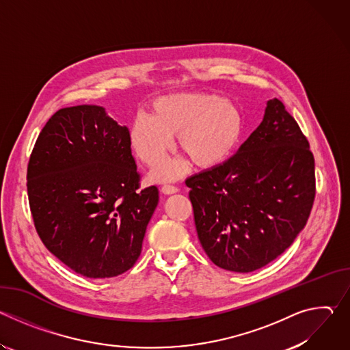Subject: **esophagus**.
<instances>
[{"instance_id": "34e87169", "label": "esophagus", "mask_w": 350, "mask_h": 350, "mask_svg": "<svg viewBox=\"0 0 350 350\" xmlns=\"http://www.w3.org/2000/svg\"><path fill=\"white\" fill-rule=\"evenodd\" d=\"M162 192L166 193V195H172V193L178 192V188L174 187V185H163V187H162Z\"/></svg>"}]
</instances>
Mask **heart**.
Returning a JSON list of instances; mask_svg holds the SVG:
<instances>
[{
    "mask_svg": "<svg viewBox=\"0 0 350 350\" xmlns=\"http://www.w3.org/2000/svg\"><path fill=\"white\" fill-rule=\"evenodd\" d=\"M243 134V116L238 107L212 92H177L157 98L149 119L137 116L129 139L137 158L146 166L161 165L177 137L180 151L198 169H215L226 163ZM185 170L177 161L157 169L158 181L174 180Z\"/></svg>",
    "mask_w": 350,
    "mask_h": 350,
    "instance_id": "obj_1",
    "label": "heart"
}]
</instances>
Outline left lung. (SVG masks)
I'll list each match as a JSON object with an SVG mask.
<instances>
[{
  "label": "left lung",
  "instance_id": "8db88e82",
  "mask_svg": "<svg viewBox=\"0 0 350 350\" xmlns=\"http://www.w3.org/2000/svg\"><path fill=\"white\" fill-rule=\"evenodd\" d=\"M199 242L219 267L255 271L295 241L310 216L316 176L309 141L280 99L226 163L185 180Z\"/></svg>",
  "mask_w": 350,
  "mask_h": 350
}]
</instances>
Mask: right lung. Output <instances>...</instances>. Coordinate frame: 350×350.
Returning <instances> with one entry per match:
<instances>
[{
	"mask_svg": "<svg viewBox=\"0 0 350 350\" xmlns=\"http://www.w3.org/2000/svg\"><path fill=\"white\" fill-rule=\"evenodd\" d=\"M27 195L45 247L88 278L134 266L159 202L155 185L139 189L129 129L96 105L49 118L27 165Z\"/></svg>",
	"mask_w": 350,
	"mask_h": 350,
	"instance_id": "add662e5",
	"label": "right lung"
}]
</instances>
